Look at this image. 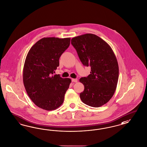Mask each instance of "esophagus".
I'll use <instances>...</instances> for the list:
<instances>
[{"mask_svg":"<svg viewBox=\"0 0 147 147\" xmlns=\"http://www.w3.org/2000/svg\"><path fill=\"white\" fill-rule=\"evenodd\" d=\"M71 80L72 82H75V83L77 82V81H78V80L77 78H72Z\"/></svg>","mask_w":147,"mask_h":147,"instance_id":"34e87169","label":"esophagus"}]
</instances>
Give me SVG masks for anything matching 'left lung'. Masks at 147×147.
<instances>
[{
  "mask_svg": "<svg viewBox=\"0 0 147 147\" xmlns=\"http://www.w3.org/2000/svg\"><path fill=\"white\" fill-rule=\"evenodd\" d=\"M82 64L91 67L90 74L82 77L84 86L82 101L92 107H100L113 96L119 80V64L109 44L98 36L86 33L71 39Z\"/></svg>",
  "mask_w": 147,
  "mask_h": 147,
  "instance_id": "left-lung-1",
  "label": "left lung"
}]
</instances>
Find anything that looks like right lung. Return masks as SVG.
I'll use <instances>...</instances> for the list:
<instances>
[{"label":"right lung","instance_id":"1","mask_svg":"<svg viewBox=\"0 0 147 147\" xmlns=\"http://www.w3.org/2000/svg\"><path fill=\"white\" fill-rule=\"evenodd\" d=\"M70 44V38H43L28 51L23 67V83L29 97L40 108L51 111L63 103L71 79L53 73Z\"/></svg>","mask_w":147,"mask_h":147}]
</instances>
